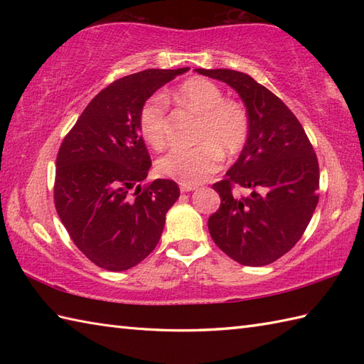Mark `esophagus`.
I'll use <instances>...</instances> for the list:
<instances>
[{"mask_svg":"<svg viewBox=\"0 0 364 364\" xmlns=\"http://www.w3.org/2000/svg\"><path fill=\"white\" fill-rule=\"evenodd\" d=\"M197 186H194V184H180V191L181 192H191V191H196Z\"/></svg>","mask_w":364,"mask_h":364,"instance_id":"34e87169","label":"esophagus"}]
</instances>
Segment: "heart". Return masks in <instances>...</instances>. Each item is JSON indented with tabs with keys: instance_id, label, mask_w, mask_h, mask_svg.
<instances>
[{
	"instance_id": "b5f03b06",
	"label": "heart",
	"mask_w": 364,
	"mask_h": 364,
	"mask_svg": "<svg viewBox=\"0 0 364 364\" xmlns=\"http://www.w3.org/2000/svg\"><path fill=\"white\" fill-rule=\"evenodd\" d=\"M175 100L184 107L202 114L197 129L198 145L175 149L158 161L161 175L181 184H198L218 172L223 153L228 158L242 151L250 136V115L236 100L225 98L218 84L205 78L184 81L175 92ZM139 131L154 150H162L167 142V102L153 95L145 100L139 111Z\"/></svg>"
}]
</instances>
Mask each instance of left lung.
I'll return each mask as SVG.
<instances>
[{
	"mask_svg": "<svg viewBox=\"0 0 364 364\" xmlns=\"http://www.w3.org/2000/svg\"><path fill=\"white\" fill-rule=\"evenodd\" d=\"M227 82L250 115V136L225 180L213 184L220 208L208 220L213 241L244 266H266L304 235L319 200V164L291 109L252 76L227 68H196ZM250 188L249 198L232 186Z\"/></svg>",
	"mask_w": 364,
	"mask_h": 364,
	"instance_id": "left-lung-1",
	"label": "left lung"
}]
</instances>
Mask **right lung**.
<instances>
[{
  "label": "right lung",
  "instance_id": "obj_1",
  "mask_svg": "<svg viewBox=\"0 0 364 364\" xmlns=\"http://www.w3.org/2000/svg\"><path fill=\"white\" fill-rule=\"evenodd\" d=\"M188 70L150 68L114 81L60 144L54 205L75 245L98 267H134L159 242L180 188L172 180L142 186L151 159L137 119L145 100Z\"/></svg>",
  "mask_w": 364,
  "mask_h": 364
}]
</instances>
